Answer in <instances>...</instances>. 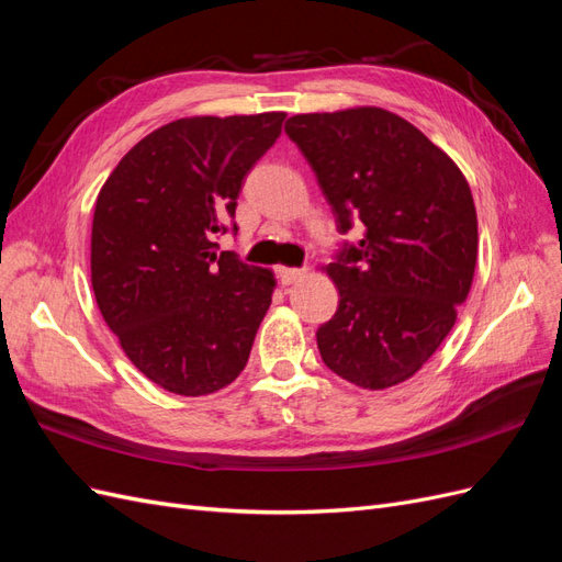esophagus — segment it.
I'll return each instance as SVG.
<instances>
[{"label":"esophagus","instance_id":"1","mask_svg":"<svg viewBox=\"0 0 562 562\" xmlns=\"http://www.w3.org/2000/svg\"><path fill=\"white\" fill-rule=\"evenodd\" d=\"M304 274H307V269H297V267H281L279 269V279L283 285H293L295 281L304 279Z\"/></svg>","mask_w":562,"mask_h":562}]
</instances>
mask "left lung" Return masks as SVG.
Here are the masks:
<instances>
[{
  "instance_id": "8db88e82",
  "label": "left lung",
  "mask_w": 562,
  "mask_h": 562,
  "mask_svg": "<svg viewBox=\"0 0 562 562\" xmlns=\"http://www.w3.org/2000/svg\"><path fill=\"white\" fill-rule=\"evenodd\" d=\"M285 133L316 173L337 229L363 227L326 267L339 304L316 330L335 375L386 389L411 380L471 291L479 220L457 164L382 108L295 114Z\"/></svg>"
}]
</instances>
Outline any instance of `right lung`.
I'll list each match as a JSON object with an SVG mask.
<instances>
[{
	"mask_svg": "<svg viewBox=\"0 0 562 562\" xmlns=\"http://www.w3.org/2000/svg\"><path fill=\"white\" fill-rule=\"evenodd\" d=\"M283 119H178L145 135L98 194V310L131 363L171 394H213L248 363L277 281L232 250L217 252V234L229 232L244 178Z\"/></svg>",
	"mask_w": 562,
	"mask_h": 562,
	"instance_id": "add662e5",
	"label": "right lung"
}]
</instances>
